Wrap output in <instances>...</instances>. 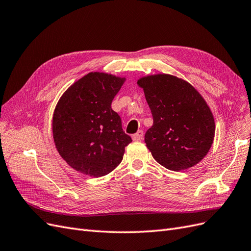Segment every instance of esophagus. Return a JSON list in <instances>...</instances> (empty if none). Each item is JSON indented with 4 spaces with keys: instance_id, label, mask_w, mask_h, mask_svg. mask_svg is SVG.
I'll return each instance as SVG.
<instances>
[{
    "instance_id": "1",
    "label": "esophagus",
    "mask_w": 251,
    "mask_h": 251,
    "mask_svg": "<svg viewBox=\"0 0 251 251\" xmlns=\"http://www.w3.org/2000/svg\"><path fill=\"white\" fill-rule=\"evenodd\" d=\"M142 137H143V131H141V130H139L137 133L134 134V135L132 136L133 140H141Z\"/></svg>"
}]
</instances>
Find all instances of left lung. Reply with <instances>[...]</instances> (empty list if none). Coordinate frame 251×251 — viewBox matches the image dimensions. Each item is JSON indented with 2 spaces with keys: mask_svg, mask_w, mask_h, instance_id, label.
I'll return each mask as SVG.
<instances>
[{
  "mask_svg": "<svg viewBox=\"0 0 251 251\" xmlns=\"http://www.w3.org/2000/svg\"><path fill=\"white\" fill-rule=\"evenodd\" d=\"M153 115L144 141L155 160L171 171L196 165L215 137V120L206 101L191 83L170 74L140 78Z\"/></svg>",
  "mask_w": 251,
  "mask_h": 251,
  "instance_id": "obj_1",
  "label": "left lung"
}]
</instances>
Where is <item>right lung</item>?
<instances>
[{
	"label": "right lung",
	"instance_id": "add662e5",
	"mask_svg": "<svg viewBox=\"0 0 251 251\" xmlns=\"http://www.w3.org/2000/svg\"><path fill=\"white\" fill-rule=\"evenodd\" d=\"M125 78L91 72L68 89L53 114V139L72 169L91 177L111 173L132 142L111 103Z\"/></svg>",
	"mask_w": 251,
	"mask_h": 251
}]
</instances>
